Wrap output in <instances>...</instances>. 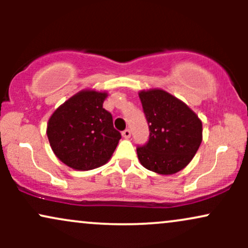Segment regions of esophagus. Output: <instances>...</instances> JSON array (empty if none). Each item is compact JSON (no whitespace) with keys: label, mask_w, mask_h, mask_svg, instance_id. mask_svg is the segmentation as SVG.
<instances>
[{"label":"esophagus","mask_w":248,"mask_h":248,"mask_svg":"<svg viewBox=\"0 0 248 248\" xmlns=\"http://www.w3.org/2000/svg\"><path fill=\"white\" fill-rule=\"evenodd\" d=\"M130 134H132V133H130V129H128V128H127V129H124V132H122V136H124V139H129Z\"/></svg>","instance_id":"esophagus-1"}]
</instances>
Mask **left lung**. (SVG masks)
Masks as SVG:
<instances>
[{"mask_svg": "<svg viewBox=\"0 0 248 248\" xmlns=\"http://www.w3.org/2000/svg\"><path fill=\"white\" fill-rule=\"evenodd\" d=\"M140 100L149 127V139L136 147L148 170L171 175L192 160L202 142V121L184 102L163 90L143 91Z\"/></svg>", "mask_w": 248, "mask_h": 248, "instance_id": "1", "label": "left lung"}]
</instances>
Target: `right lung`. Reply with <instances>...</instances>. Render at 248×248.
<instances>
[{"instance_id": "obj_1", "label": "right lung", "mask_w": 248, "mask_h": 248, "mask_svg": "<svg viewBox=\"0 0 248 248\" xmlns=\"http://www.w3.org/2000/svg\"><path fill=\"white\" fill-rule=\"evenodd\" d=\"M106 93L82 91L57 108L47 124V138L62 163L77 170L104 166L114 153L120 132L102 107Z\"/></svg>"}]
</instances>
